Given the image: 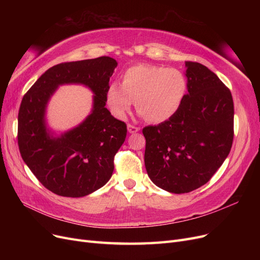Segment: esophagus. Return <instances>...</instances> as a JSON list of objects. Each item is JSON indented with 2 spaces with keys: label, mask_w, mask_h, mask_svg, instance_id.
I'll return each instance as SVG.
<instances>
[{
  "label": "esophagus",
  "mask_w": 260,
  "mask_h": 260,
  "mask_svg": "<svg viewBox=\"0 0 260 260\" xmlns=\"http://www.w3.org/2000/svg\"><path fill=\"white\" fill-rule=\"evenodd\" d=\"M128 131L130 133H136L138 131H140V128L139 127H136V125H132V124H128Z\"/></svg>",
  "instance_id": "1"
}]
</instances>
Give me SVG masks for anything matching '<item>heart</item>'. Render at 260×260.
I'll use <instances>...</instances> for the list:
<instances>
[{
	"instance_id": "heart-1",
	"label": "heart",
	"mask_w": 260,
	"mask_h": 260,
	"mask_svg": "<svg viewBox=\"0 0 260 260\" xmlns=\"http://www.w3.org/2000/svg\"><path fill=\"white\" fill-rule=\"evenodd\" d=\"M186 89V79L180 70L140 64L125 70L121 84L108 85L106 102L118 119H124L136 101L141 116L151 122H162L177 113Z\"/></svg>"
}]
</instances>
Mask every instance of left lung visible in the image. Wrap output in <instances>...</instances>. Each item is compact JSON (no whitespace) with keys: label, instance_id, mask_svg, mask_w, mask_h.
Masks as SVG:
<instances>
[{"label":"left lung","instance_id":"obj_1","mask_svg":"<svg viewBox=\"0 0 260 260\" xmlns=\"http://www.w3.org/2000/svg\"><path fill=\"white\" fill-rule=\"evenodd\" d=\"M187 93L168 120L143 129L147 175L162 190L188 193L207 183L233 142L230 90L200 62L185 61Z\"/></svg>","mask_w":260,"mask_h":260}]
</instances>
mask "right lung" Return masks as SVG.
Here are the masks:
<instances>
[{"mask_svg": "<svg viewBox=\"0 0 260 260\" xmlns=\"http://www.w3.org/2000/svg\"><path fill=\"white\" fill-rule=\"evenodd\" d=\"M118 62L108 56L53 66L22 98L18 146L23 161L51 192L82 198L105 185L127 125L105 107L109 78ZM82 84L93 93L91 113L75 128L57 135L46 121V108L58 86Z\"/></svg>", "mask_w": 260, "mask_h": 260, "instance_id": "1", "label": "right lung"}]
</instances>
